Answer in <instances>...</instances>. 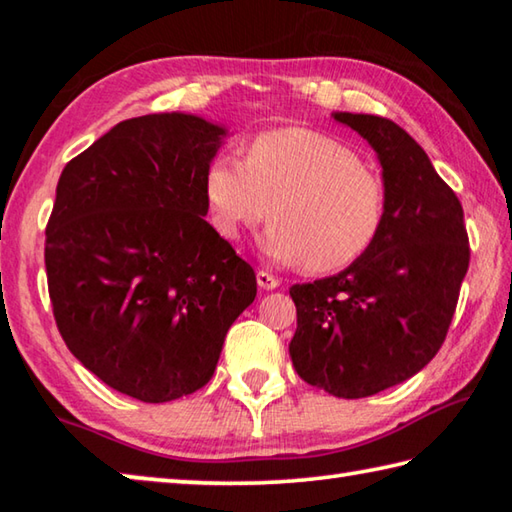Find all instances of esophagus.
I'll use <instances>...</instances> for the list:
<instances>
[{
  "mask_svg": "<svg viewBox=\"0 0 512 512\" xmlns=\"http://www.w3.org/2000/svg\"><path fill=\"white\" fill-rule=\"evenodd\" d=\"M257 284L266 291H273V289L280 287V280H277V277L271 275L268 271H257Z\"/></svg>",
  "mask_w": 512,
  "mask_h": 512,
  "instance_id": "obj_1",
  "label": "esophagus"
}]
</instances>
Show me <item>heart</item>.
<instances>
[{
	"mask_svg": "<svg viewBox=\"0 0 512 512\" xmlns=\"http://www.w3.org/2000/svg\"><path fill=\"white\" fill-rule=\"evenodd\" d=\"M205 201L214 228L239 239L268 214L264 255L311 273L352 266L386 221V187L350 146L334 137L282 128L255 137L246 162L216 155L207 164Z\"/></svg>",
	"mask_w": 512,
	"mask_h": 512,
	"instance_id": "1",
	"label": "heart"
}]
</instances>
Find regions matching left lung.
Segmentation results:
<instances>
[{
	"instance_id": "obj_1",
	"label": "left lung",
	"mask_w": 512,
	"mask_h": 512,
	"mask_svg": "<svg viewBox=\"0 0 512 512\" xmlns=\"http://www.w3.org/2000/svg\"><path fill=\"white\" fill-rule=\"evenodd\" d=\"M375 151L386 221L372 248L341 273L289 289L298 375L359 400L402 384L436 357L470 264L463 207L424 153L391 119L332 112Z\"/></svg>"
}]
</instances>
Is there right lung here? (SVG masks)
Wrapping results in <instances>:
<instances>
[{
    "label": "right lung",
    "mask_w": 512,
    "mask_h": 512,
    "mask_svg": "<svg viewBox=\"0 0 512 512\" xmlns=\"http://www.w3.org/2000/svg\"><path fill=\"white\" fill-rule=\"evenodd\" d=\"M228 128L187 112L119 121L60 173L45 266L69 352L140 402L212 379L255 271L207 216L205 171Z\"/></svg>",
    "instance_id": "add662e5"
}]
</instances>
